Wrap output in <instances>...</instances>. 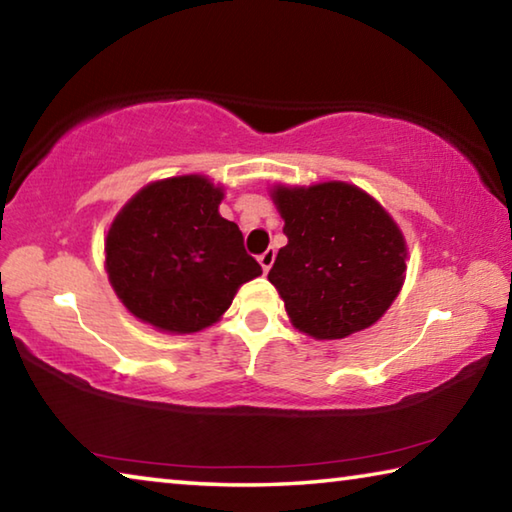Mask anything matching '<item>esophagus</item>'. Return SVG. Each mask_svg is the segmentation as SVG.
<instances>
[{
	"instance_id": "34e87169",
	"label": "esophagus",
	"mask_w": 512,
	"mask_h": 512,
	"mask_svg": "<svg viewBox=\"0 0 512 512\" xmlns=\"http://www.w3.org/2000/svg\"><path fill=\"white\" fill-rule=\"evenodd\" d=\"M273 262H275V250L273 248H268L266 253H262L259 255V264H262V268H264V273L268 271V268L273 266Z\"/></svg>"
}]
</instances>
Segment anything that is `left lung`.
Masks as SVG:
<instances>
[{"instance_id":"8db88e82","label":"left lung","mask_w":512,"mask_h":512,"mask_svg":"<svg viewBox=\"0 0 512 512\" xmlns=\"http://www.w3.org/2000/svg\"><path fill=\"white\" fill-rule=\"evenodd\" d=\"M289 244L268 280L291 323L314 339H345L386 314L402 289L406 244L375 198L348 183L275 187Z\"/></svg>"}]
</instances>
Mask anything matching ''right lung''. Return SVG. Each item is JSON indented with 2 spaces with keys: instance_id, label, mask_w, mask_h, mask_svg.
Here are the masks:
<instances>
[{
  "instance_id": "1",
  "label": "right lung",
  "mask_w": 512,
  "mask_h": 512,
  "mask_svg": "<svg viewBox=\"0 0 512 512\" xmlns=\"http://www.w3.org/2000/svg\"><path fill=\"white\" fill-rule=\"evenodd\" d=\"M223 189L205 176L158 180L112 221L106 271L117 298L169 334L210 327L241 284L262 275L239 225L219 214Z\"/></svg>"
}]
</instances>
